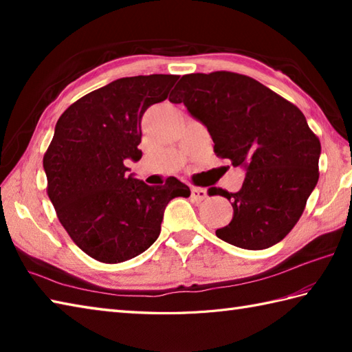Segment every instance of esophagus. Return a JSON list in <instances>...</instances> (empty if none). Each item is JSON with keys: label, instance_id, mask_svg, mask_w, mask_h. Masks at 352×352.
I'll use <instances>...</instances> for the list:
<instances>
[{"label": "esophagus", "instance_id": "34e87169", "mask_svg": "<svg viewBox=\"0 0 352 352\" xmlns=\"http://www.w3.org/2000/svg\"><path fill=\"white\" fill-rule=\"evenodd\" d=\"M208 197V193L206 189L201 188H192V198L195 201H204Z\"/></svg>", "mask_w": 352, "mask_h": 352}]
</instances>
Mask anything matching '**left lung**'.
<instances>
[{
  "instance_id": "8db88e82",
  "label": "left lung",
  "mask_w": 352,
  "mask_h": 352,
  "mask_svg": "<svg viewBox=\"0 0 352 352\" xmlns=\"http://www.w3.org/2000/svg\"><path fill=\"white\" fill-rule=\"evenodd\" d=\"M170 102H183L210 133L214 153L245 169L231 201L233 219L216 230L223 242L266 250L301 218L319 178L320 142L294 104L251 77L218 71L183 76Z\"/></svg>"
}]
</instances>
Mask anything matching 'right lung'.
<instances>
[{
	"label": "right lung",
	"mask_w": 352,
	"mask_h": 352,
	"mask_svg": "<svg viewBox=\"0 0 352 352\" xmlns=\"http://www.w3.org/2000/svg\"><path fill=\"white\" fill-rule=\"evenodd\" d=\"M177 80L166 74L118 78L74 102L56 124L43 155L48 197L72 241L102 263L146 251L169 201L190 197L175 177L148 186L125 166L142 157V116L168 98Z\"/></svg>",
	"instance_id": "1"
}]
</instances>
